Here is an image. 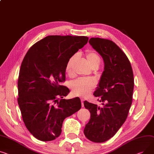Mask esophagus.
Instances as JSON below:
<instances>
[{"label":"esophagus","mask_w":154,"mask_h":154,"mask_svg":"<svg viewBox=\"0 0 154 154\" xmlns=\"http://www.w3.org/2000/svg\"><path fill=\"white\" fill-rule=\"evenodd\" d=\"M81 103H82V106L84 107V100L82 98L81 99Z\"/></svg>","instance_id":"esophagus-1"}]
</instances>
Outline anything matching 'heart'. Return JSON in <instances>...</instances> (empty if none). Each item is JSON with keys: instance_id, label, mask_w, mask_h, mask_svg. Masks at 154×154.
Masks as SVG:
<instances>
[{"instance_id": "obj_1", "label": "heart", "mask_w": 154, "mask_h": 154, "mask_svg": "<svg viewBox=\"0 0 154 154\" xmlns=\"http://www.w3.org/2000/svg\"><path fill=\"white\" fill-rule=\"evenodd\" d=\"M85 57L87 63L92 69L98 67L100 63V58L95 51H87L85 53ZM77 58V55L74 54L67 60L65 67V72L67 75L72 76L73 75V68ZM96 85V81L93 79H80L74 80L70 84V88L74 95L86 97L95 88Z\"/></svg>"}]
</instances>
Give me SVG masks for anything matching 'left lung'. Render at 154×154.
<instances>
[{"label":"left lung","mask_w":154,"mask_h":154,"mask_svg":"<svg viewBox=\"0 0 154 154\" xmlns=\"http://www.w3.org/2000/svg\"><path fill=\"white\" fill-rule=\"evenodd\" d=\"M89 43L103 57L104 71L94 93L103 106L84 101L90 112L85 125V137L94 142H104L113 137L125 122L132 101L134 75L128 57L113 42L91 38Z\"/></svg>","instance_id":"1"}]
</instances>
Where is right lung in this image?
<instances>
[{
	"instance_id": "obj_1",
	"label": "right lung",
	"mask_w": 154,
	"mask_h": 154,
	"mask_svg": "<svg viewBox=\"0 0 154 154\" xmlns=\"http://www.w3.org/2000/svg\"><path fill=\"white\" fill-rule=\"evenodd\" d=\"M88 40L84 36H48L26 54L18 79V103L26 128L37 139L58 137L64 119L81 108L79 97L62 99L69 89L60 83L66 80L67 60Z\"/></svg>"
}]
</instances>
